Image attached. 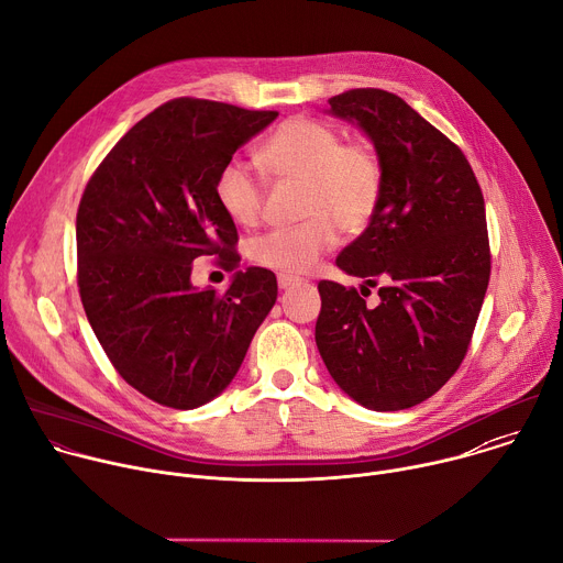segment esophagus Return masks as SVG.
<instances>
[{"instance_id": "1", "label": "esophagus", "mask_w": 563, "mask_h": 563, "mask_svg": "<svg viewBox=\"0 0 563 563\" xmlns=\"http://www.w3.org/2000/svg\"><path fill=\"white\" fill-rule=\"evenodd\" d=\"M294 285H300V278H296V276H278V287L280 289H289V287H294Z\"/></svg>"}]
</instances>
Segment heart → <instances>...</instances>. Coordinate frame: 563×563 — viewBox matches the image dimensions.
<instances>
[{
	"mask_svg": "<svg viewBox=\"0 0 563 563\" xmlns=\"http://www.w3.org/2000/svg\"><path fill=\"white\" fill-rule=\"evenodd\" d=\"M258 165L278 183H298L294 227L258 235L250 256L256 265L283 276L311 272L330 252L339 229L363 231L376 213L383 194V159L367 140H343L330 124L289 118L261 144ZM216 200L229 220L254 227L265 209V180L245 163L231 159L216 176Z\"/></svg>",
	"mask_w": 563,
	"mask_h": 563,
	"instance_id": "obj_1",
	"label": "heart"
}]
</instances>
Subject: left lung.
<instances>
[{"mask_svg": "<svg viewBox=\"0 0 563 563\" xmlns=\"http://www.w3.org/2000/svg\"><path fill=\"white\" fill-rule=\"evenodd\" d=\"M383 159V194L367 229L336 265L361 291L320 280L316 345L332 378L376 412L408 410L463 363L490 280L486 202L463 151L406 100L383 89L330 98ZM378 286L369 310L362 294Z\"/></svg>", "mask_w": 563, "mask_h": 563, "instance_id": "8db88e82", "label": "left lung"}]
</instances>
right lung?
Instances as JSON below:
<instances>
[{
    "mask_svg": "<svg viewBox=\"0 0 563 563\" xmlns=\"http://www.w3.org/2000/svg\"><path fill=\"white\" fill-rule=\"evenodd\" d=\"M278 111L176 98L129 129L77 207V287L118 374L155 404L194 410L235 376L276 302V276L235 272L229 289H196L194 261L240 267L238 231L216 176Z\"/></svg>",
    "mask_w": 563,
    "mask_h": 563,
    "instance_id": "1",
    "label": "right lung"
}]
</instances>
